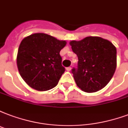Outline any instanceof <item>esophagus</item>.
<instances>
[{"label": "esophagus", "instance_id": "obj_1", "mask_svg": "<svg viewBox=\"0 0 128 128\" xmlns=\"http://www.w3.org/2000/svg\"><path fill=\"white\" fill-rule=\"evenodd\" d=\"M71 70H72V68H71V67H68V68H66V70H67V71H68V72L71 71Z\"/></svg>", "mask_w": 128, "mask_h": 128}]
</instances>
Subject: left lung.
I'll return each mask as SVG.
<instances>
[{
  "instance_id": "obj_1",
  "label": "left lung",
  "mask_w": 128,
  "mask_h": 128,
  "mask_svg": "<svg viewBox=\"0 0 128 128\" xmlns=\"http://www.w3.org/2000/svg\"><path fill=\"white\" fill-rule=\"evenodd\" d=\"M78 58L72 73L77 86L86 92H95L107 85L117 67V50L110 41L88 36L70 42Z\"/></svg>"
}]
</instances>
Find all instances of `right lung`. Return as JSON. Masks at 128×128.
I'll return each instance as SVG.
<instances>
[{
	"label": "right lung",
	"instance_id": "obj_1",
	"mask_svg": "<svg viewBox=\"0 0 128 128\" xmlns=\"http://www.w3.org/2000/svg\"><path fill=\"white\" fill-rule=\"evenodd\" d=\"M67 42L44 33L33 34L22 40L17 56L21 76L31 88L50 90L57 85L65 72L60 50Z\"/></svg>",
	"mask_w": 128,
	"mask_h": 128
}]
</instances>
